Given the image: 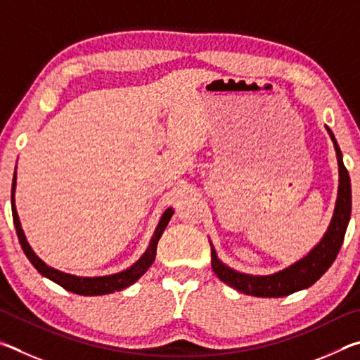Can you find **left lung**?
Here are the masks:
<instances>
[{
	"label": "left lung",
	"mask_w": 360,
	"mask_h": 360,
	"mask_svg": "<svg viewBox=\"0 0 360 360\" xmlns=\"http://www.w3.org/2000/svg\"><path fill=\"white\" fill-rule=\"evenodd\" d=\"M326 129L332 138L335 150H337L340 173L337 203H335L333 217L326 235L322 236V240L303 259L295 262L294 265L284 268L281 271L266 276L246 275V273H240L227 266L217 259L216 249L211 245L212 271L216 273L221 281L229 284L230 288L254 297H285L313 285L330 268L333 260L337 259L351 217V181L348 169L343 165V158H341V150L337 144V139H335L328 127H326Z\"/></svg>",
	"instance_id": "left-lung-1"
}]
</instances>
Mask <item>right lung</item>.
Instances as JSON below:
<instances>
[{"mask_svg":"<svg viewBox=\"0 0 360 360\" xmlns=\"http://www.w3.org/2000/svg\"><path fill=\"white\" fill-rule=\"evenodd\" d=\"M15 179H17V173H14V179H12V193H11L12 219H14L17 236H19V241L22 245L23 252H25L28 260L32 262L33 266L41 273L42 276L49 278L51 281L57 283L58 285H62L63 289L70 290V292H72V294H77V295L112 294V292L122 290V289L129 288V285H131L133 283H136L138 279L149 270V266L154 264L158 240H160L163 230L167 229L169 219H172L173 212H174L173 208H168L165 212H163L162 217H160V222H158L154 235H152L148 249H146V252L130 268H127V270L120 271V273H114V275H108V276H94V278L75 276V275H70V273L58 271V270H56V268L46 265L44 262H42L38 257V255L33 252V249L30 248L28 241L25 238V233H23V230H22L19 214H17V210H15V198H14V195H15Z\"/></svg>","mask_w":360,"mask_h":360,"instance_id":"add662e5","label":"right lung"}]
</instances>
